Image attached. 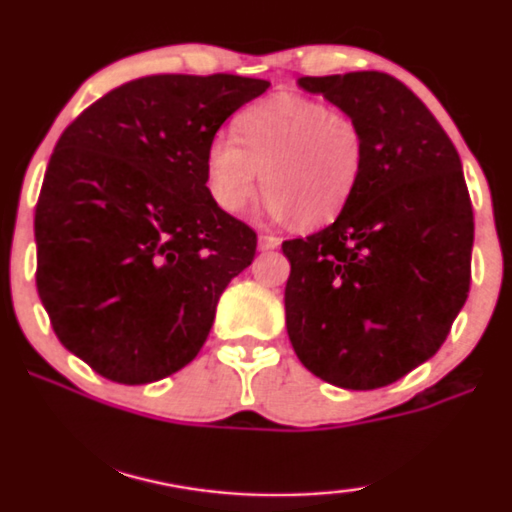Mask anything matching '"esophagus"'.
Instances as JSON below:
<instances>
[{"label":"esophagus","mask_w":512,"mask_h":512,"mask_svg":"<svg viewBox=\"0 0 512 512\" xmlns=\"http://www.w3.org/2000/svg\"><path fill=\"white\" fill-rule=\"evenodd\" d=\"M280 237H275V235H261L258 237V249L261 251H270V249H277L280 247Z\"/></svg>","instance_id":"obj_1"}]
</instances>
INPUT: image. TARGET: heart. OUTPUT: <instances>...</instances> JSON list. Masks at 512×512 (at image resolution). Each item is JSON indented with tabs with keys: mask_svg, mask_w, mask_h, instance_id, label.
I'll return each instance as SVG.
<instances>
[{
	"mask_svg": "<svg viewBox=\"0 0 512 512\" xmlns=\"http://www.w3.org/2000/svg\"><path fill=\"white\" fill-rule=\"evenodd\" d=\"M237 138L207 150V188L228 214H244L258 192L277 221L320 228L336 221L360 185L367 138L360 119L298 94H275L240 112Z\"/></svg>",
	"mask_w": 512,
	"mask_h": 512,
	"instance_id": "1",
	"label": "heart"
}]
</instances>
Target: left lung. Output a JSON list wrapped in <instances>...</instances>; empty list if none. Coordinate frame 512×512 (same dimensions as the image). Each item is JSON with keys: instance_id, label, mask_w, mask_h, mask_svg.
<instances>
[{"instance_id": "8db88e82", "label": "left lung", "mask_w": 512, "mask_h": 512, "mask_svg": "<svg viewBox=\"0 0 512 512\" xmlns=\"http://www.w3.org/2000/svg\"><path fill=\"white\" fill-rule=\"evenodd\" d=\"M298 84L360 119L367 162L334 223L282 242L289 341L331 386H390L440 350L468 298L475 223L459 152L386 72Z\"/></svg>"}]
</instances>
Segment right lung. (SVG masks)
<instances>
[{
	"instance_id": "right-lung-1",
	"label": "right lung",
	"mask_w": 512,
	"mask_h": 512,
	"mask_svg": "<svg viewBox=\"0 0 512 512\" xmlns=\"http://www.w3.org/2000/svg\"><path fill=\"white\" fill-rule=\"evenodd\" d=\"M270 82L150 75L91 103L58 138L35 209L37 294L96 374L143 386L207 341L256 232L207 188V150Z\"/></svg>"
}]
</instances>
